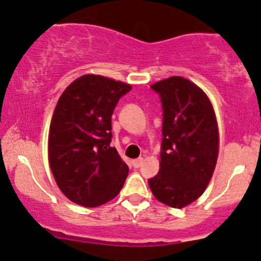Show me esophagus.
Listing matches in <instances>:
<instances>
[{
	"label": "esophagus",
	"instance_id": "obj_1",
	"mask_svg": "<svg viewBox=\"0 0 261 261\" xmlns=\"http://www.w3.org/2000/svg\"><path fill=\"white\" fill-rule=\"evenodd\" d=\"M142 161H144V159L142 158H139V159H135V160H133V166L135 167V169H138V167L141 166Z\"/></svg>",
	"mask_w": 261,
	"mask_h": 261
}]
</instances>
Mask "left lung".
Here are the masks:
<instances>
[{
    "instance_id": "left-lung-1",
    "label": "left lung",
    "mask_w": 261,
    "mask_h": 261,
    "mask_svg": "<svg viewBox=\"0 0 261 261\" xmlns=\"http://www.w3.org/2000/svg\"><path fill=\"white\" fill-rule=\"evenodd\" d=\"M164 109L160 170L149 180L153 196L181 209L206 190L219 155L213 103L197 85L181 76L155 82Z\"/></svg>"
}]
</instances>
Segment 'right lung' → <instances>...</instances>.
<instances>
[{
  "label": "right lung",
  "mask_w": 261,
  "mask_h": 261,
  "mask_svg": "<svg viewBox=\"0 0 261 261\" xmlns=\"http://www.w3.org/2000/svg\"><path fill=\"white\" fill-rule=\"evenodd\" d=\"M130 84L87 73L60 96L48 131V164L57 186L77 205L96 207L116 197L128 174L111 142V116Z\"/></svg>",
  "instance_id": "1"
}]
</instances>
